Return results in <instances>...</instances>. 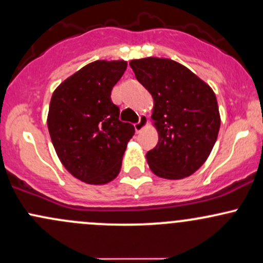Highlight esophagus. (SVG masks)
<instances>
[{
	"instance_id": "obj_1",
	"label": "esophagus",
	"mask_w": 263,
	"mask_h": 263,
	"mask_svg": "<svg viewBox=\"0 0 263 263\" xmlns=\"http://www.w3.org/2000/svg\"><path fill=\"white\" fill-rule=\"evenodd\" d=\"M148 123V118H147L146 115H141L140 116V120H138V122L135 123V129H136V132H141L143 128H145V126Z\"/></svg>"
}]
</instances>
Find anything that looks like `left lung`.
I'll return each mask as SVG.
<instances>
[{"label": "left lung", "instance_id": "8db88e82", "mask_svg": "<svg viewBox=\"0 0 263 263\" xmlns=\"http://www.w3.org/2000/svg\"><path fill=\"white\" fill-rule=\"evenodd\" d=\"M129 66L154 99L151 118L158 142L147 152L156 176L181 180L195 174L211 154L221 117L212 88L181 63L146 57Z\"/></svg>", "mask_w": 263, "mask_h": 263}]
</instances>
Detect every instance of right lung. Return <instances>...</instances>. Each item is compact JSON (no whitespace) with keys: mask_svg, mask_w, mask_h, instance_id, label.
<instances>
[{"mask_svg":"<svg viewBox=\"0 0 263 263\" xmlns=\"http://www.w3.org/2000/svg\"><path fill=\"white\" fill-rule=\"evenodd\" d=\"M127 62L95 61L54 89L47 126L56 154L73 177L88 184L111 182L120 174L122 157L135 134L120 121L111 91Z\"/></svg>","mask_w":263,"mask_h":263,"instance_id":"add662e5","label":"right lung"}]
</instances>
